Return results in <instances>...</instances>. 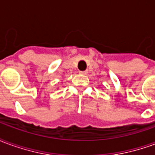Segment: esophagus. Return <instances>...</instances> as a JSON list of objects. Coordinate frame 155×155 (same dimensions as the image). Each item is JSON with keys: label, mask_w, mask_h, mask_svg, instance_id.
Instances as JSON below:
<instances>
[{"label": "esophagus", "mask_w": 155, "mask_h": 155, "mask_svg": "<svg viewBox=\"0 0 155 155\" xmlns=\"http://www.w3.org/2000/svg\"><path fill=\"white\" fill-rule=\"evenodd\" d=\"M80 73H81V74H86L88 73V71H81V72H80Z\"/></svg>", "instance_id": "esophagus-1"}]
</instances>
